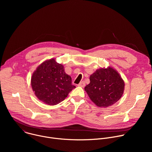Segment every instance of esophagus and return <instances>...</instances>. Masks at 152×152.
I'll return each instance as SVG.
<instances>
[{
  "instance_id": "34e87169",
  "label": "esophagus",
  "mask_w": 152,
  "mask_h": 152,
  "mask_svg": "<svg viewBox=\"0 0 152 152\" xmlns=\"http://www.w3.org/2000/svg\"><path fill=\"white\" fill-rule=\"evenodd\" d=\"M85 85V82L84 81H82L80 82L79 84H78V86H81V87H84Z\"/></svg>"
}]
</instances>
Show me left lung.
I'll return each mask as SVG.
<instances>
[{
    "label": "left lung",
    "mask_w": 152,
    "mask_h": 152,
    "mask_svg": "<svg viewBox=\"0 0 152 152\" xmlns=\"http://www.w3.org/2000/svg\"><path fill=\"white\" fill-rule=\"evenodd\" d=\"M85 90L97 106L107 107L118 101L123 94L124 82L118 72L111 67L96 70L90 77Z\"/></svg>",
    "instance_id": "8db88e82"
}]
</instances>
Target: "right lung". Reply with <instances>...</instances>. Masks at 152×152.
Instances as JSON below:
<instances>
[{"label":"right lung","instance_id":"obj_1","mask_svg":"<svg viewBox=\"0 0 152 152\" xmlns=\"http://www.w3.org/2000/svg\"><path fill=\"white\" fill-rule=\"evenodd\" d=\"M31 86L37 97L48 105H55L66 99L76 86L63 65L54 58L41 64L31 77Z\"/></svg>","mask_w":152,"mask_h":152}]
</instances>
